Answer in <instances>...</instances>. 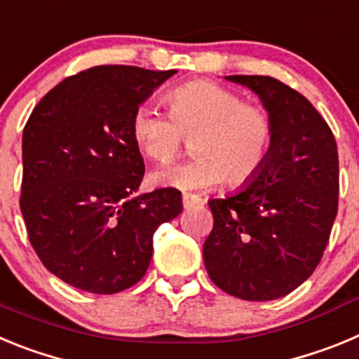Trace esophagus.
<instances>
[{
    "label": "esophagus",
    "mask_w": 359,
    "mask_h": 359,
    "mask_svg": "<svg viewBox=\"0 0 359 359\" xmlns=\"http://www.w3.org/2000/svg\"><path fill=\"white\" fill-rule=\"evenodd\" d=\"M182 201H183V207L189 210V208L199 205V203H201V198H199V196H196V194H189V192H185V194H183V198H182Z\"/></svg>",
    "instance_id": "obj_1"
}]
</instances>
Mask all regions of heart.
I'll return each mask as SVG.
<instances>
[{
  "label": "heart",
  "instance_id": "b5f03b06",
  "mask_svg": "<svg viewBox=\"0 0 359 359\" xmlns=\"http://www.w3.org/2000/svg\"><path fill=\"white\" fill-rule=\"evenodd\" d=\"M170 115L152 104L136 107L131 133L145 156L169 161L196 138L185 163H170L152 174L158 185L207 190L224 182L246 187L264 170L275 147L277 128L266 107L244 102L236 91L207 81L183 84L167 95Z\"/></svg>",
  "mask_w": 359,
  "mask_h": 359
}]
</instances>
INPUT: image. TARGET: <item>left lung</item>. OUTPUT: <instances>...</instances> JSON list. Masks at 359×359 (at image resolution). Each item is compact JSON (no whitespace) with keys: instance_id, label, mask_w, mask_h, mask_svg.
<instances>
[{"instance_id":"left-lung-1","label":"left lung","mask_w":359,"mask_h":359,"mask_svg":"<svg viewBox=\"0 0 359 359\" xmlns=\"http://www.w3.org/2000/svg\"><path fill=\"white\" fill-rule=\"evenodd\" d=\"M259 95L277 128L264 170L236 196L210 199L208 277L252 302L286 297L313 275L338 214V149L304 95L273 77L230 75Z\"/></svg>"}]
</instances>
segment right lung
<instances>
[{
    "mask_svg": "<svg viewBox=\"0 0 359 359\" xmlns=\"http://www.w3.org/2000/svg\"><path fill=\"white\" fill-rule=\"evenodd\" d=\"M176 69L95 66L50 90L23 131L21 212L44 268L77 290L135 286L152 233L182 214V192L136 196L145 172L131 133L136 107Z\"/></svg>",
    "mask_w": 359,
    "mask_h": 359,
    "instance_id": "obj_1",
    "label": "right lung"
}]
</instances>
